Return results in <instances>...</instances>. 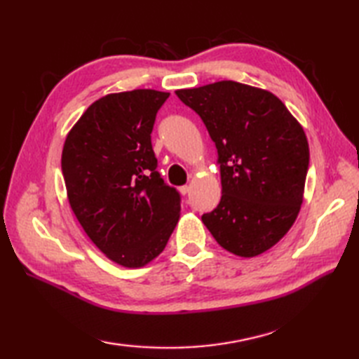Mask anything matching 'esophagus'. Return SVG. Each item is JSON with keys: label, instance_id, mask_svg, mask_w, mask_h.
Here are the masks:
<instances>
[{"label": "esophagus", "instance_id": "obj_1", "mask_svg": "<svg viewBox=\"0 0 359 359\" xmlns=\"http://www.w3.org/2000/svg\"><path fill=\"white\" fill-rule=\"evenodd\" d=\"M189 191H191V187H189V185H184V187H180V193L184 194V196L189 194Z\"/></svg>", "mask_w": 359, "mask_h": 359}]
</instances>
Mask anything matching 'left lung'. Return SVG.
Here are the masks:
<instances>
[{
    "mask_svg": "<svg viewBox=\"0 0 359 359\" xmlns=\"http://www.w3.org/2000/svg\"><path fill=\"white\" fill-rule=\"evenodd\" d=\"M199 114L217 148L222 197L202 222L239 257L265 253L299 215L309 142L292 112L270 90L222 80L175 90Z\"/></svg>",
    "mask_w": 359,
    "mask_h": 359,
    "instance_id": "1",
    "label": "left lung"
}]
</instances>
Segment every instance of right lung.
I'll return each mask as SVG.
<instances>
[{"label": "right lung", "mask_w": 359, "mask_h": 359, "mask_svg": "<svg viewBox=\"0 0 359 359\" xmlns=\"http://www.w3.org/2000/svg\"><path fill=\"white\" fill-rule=\"evenodd\" d=\"M168 97L154 89L104 95L65 140L62 171L74 215L95 247L126 269L154 261L180 217V196L160 177L151 144Z\"/></svg>", "instance_id": "1"}]
</instances>
